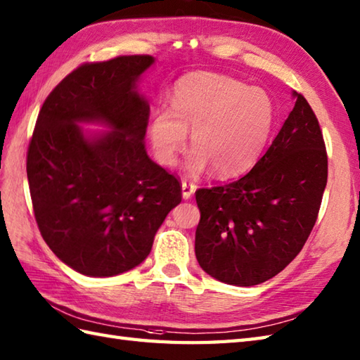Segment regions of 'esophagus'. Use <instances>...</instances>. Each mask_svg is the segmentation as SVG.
Here are the masks:
<instances>
[{"label":"esophagus","instance_id":"esophagus-1","mask_svg":"<svg viewBox=\"0 0 360 360\" xmlns=\"http://www.w3.org/2000/svg\"><path fill=\"white\" fill-rule=\"evenodd\" d=\"M195 185L194 183H191V181H186V180H183L181 181V193H183V198H191L193 197V194L195 193Z\"/></svg>","mask_w":360,"mask_h":360}]
</instances>
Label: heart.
<instances>
[{
  "instance_id": "obj_1",
  "label": "heart",
  "mask_w": 360,
  "mask_h": 360,
  "mask_svg": "<svg viewBox=\"0 0 360 360\" xmlns=\"http://www.w3.org/2000/svg\"><path fill=\"white\" fill-rule=\"evenodd\" d=\"M274 124V106L268 94L237 79L198 72L177 83L172 106L157 109L149 123V139L158 162L172 166L191 145L186 169L207 166L219 177L237 175L254 165Z\"/></svg>"
}]
</instances>
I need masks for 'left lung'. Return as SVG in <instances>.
Instances as JSON below:
<instances>
[{
  "label": "left lung",
  "instance_id": "1",
  "mask_svg": "<svg viewBox=\"0 0 360 360\" xmlns=\"http://www.w3.org/2000/svg\"><path fill=\"white\" fill-rule=\"evenodd\" d=\"M252 169L195 191V255L220 282L252 286L288 266L313 231L328 179L323 135L302 94Z\"/></svg>",
  "mask_w": 360,
  "mask_h": 360
}]
</instances>
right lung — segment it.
Returning <instances> with one entry per match:
<instances>
[{
	"label": "right lung",
	"instance_id": "obj_1",
	"mask_svg": "<svg viewBox=\"0 0 360 360\" xmlns=\"http://www.w3.org/2000/svg\"><path fill=\"white\" fill-rule=\"evenodd\" d=\"M150 55L84 63L47 95L27 148L39 233L57 257L91 277L129 271L148 257L157 229L181 202L175 175L146 154L149 105L135 91ZM108 124L86 139L77 126Z\"/></svg>",
	"mask_w": 360,
	"mask_h": 360
}]
</instances>
